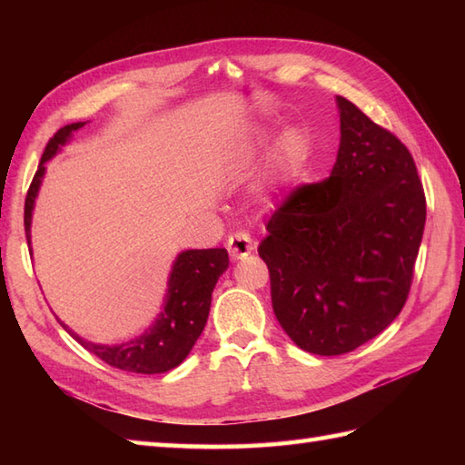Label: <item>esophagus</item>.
<instances>
[{
    "label": "esophagus",
    "mask_w": 465,
    "mask_h": 465,
    "mask_svg": "<svg viewBox=\"0 0 465 465\" xmlns=\"http://www.w3.org/2000/svg\"><path fill=\"white\" fill-rule=\"evenodd\" d=\"M227 252H230L232 260H242L245 255H250L253 252L252 235L245 230L233 232L230 238H227Z\"/></svg>",
    "instance_id": "1"
}]
</instances>
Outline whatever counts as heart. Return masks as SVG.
Wrapping results in <instances>:
<instances>
[{
  "label": "heart",
  "instance_id": "obj_1",
  "mask_svg": "<svg viewBox=\"0 0 465 465\" xmlns=\"http://www.w3.org/2000/svg\"><path fill=\"white\" fill-rule=\"evenodd\" d=\"M305 155H308V142L302 132H288L285 134L278 147H275V155H273V167L282 177H292L298 173L303 163H305Z\"/></svg>",
  "mask_w": 465,
  "mask_h": 465
}]
</instances>
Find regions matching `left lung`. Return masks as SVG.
Wrapping results in <instances>:
<instances>
[{
    "label": "left lung",
    "instance_id": "left-lung-1",
    "mask_svg": "<svg viewBox=\"0 0 465 465\" xmlns=\"http://www.w3.org/2000/svg\"><path fill=\"white\" fill-rule=\"evenodd\" d=\"M338 105L331 175L293 187L258 248L275 318L298 348L318 355L353 351L398 318L426 225L408 147L345 97Z\"/></svg>",
    "mask_w": 465,
    "mask_h": 465
}]
</instances>
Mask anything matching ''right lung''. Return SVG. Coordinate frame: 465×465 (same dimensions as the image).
Wrapping results in <instances>:
<instances>
[{
	"label": "right lung",
	"mask_w": 465,
	"mask_h": 465,
	"mask_svg": "<svg viewBox=\"0 0 465 465\" xmlns=\"http://www.w3.org/2000/svg\"><path fill=\"white\" fill-rule=\"evenodd\" d=\"M85 124H69L54 134L47 142L42 162L37 165V172L29 185L25 195V238L29 245V225H32V210L34 202L42 183L45 167L44 163L52 157L59 145L67 142L72 132L80 130ZM230 258L223 248L212 250H190L177 255L173 270L170 275V290H167V302L160 318L140 338L122 343V345H97L85 341L80 335L64 325V328L80 341L87 351L97 355L102 361L114 365V368L132 373H163L180 365L187 353L192 351L193 343L200 338L207 315H210L212 292L217 283V278L227 270Z\"/></svg>",
	"instance_id": "1"
}]
</instances>
